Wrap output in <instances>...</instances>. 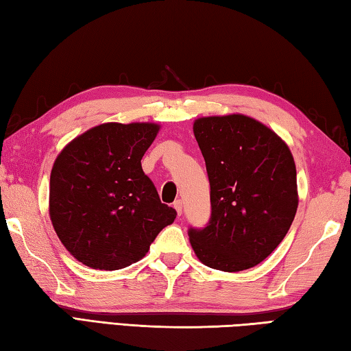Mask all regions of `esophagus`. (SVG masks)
I'll return each mask as SVG.
<instances>
[{
  "label": "esophagus",
  "mask_w": 351,
  "mask_h": 351,
  "mask_svg": "<svg viewBox=\"0 0 351 351\" xmlns=\"http://www.w3.org/2000/svg\"><path fill=\"white\" fill-rule=\"evenodd\" d=\"M174 208H176V211H177V214H182V210H183V204H182V200L179 199V200H176L174 202Z\"/></svg>",
  "instance_id": "esophagus-1"
}]
</instances>
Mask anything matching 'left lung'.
I'll return each mask as SVG.
<instances>
[{"instance_id":"8db88e82","label":"left lung","mask_w":351,"mask_h":351,"mask_svg":"<svg viewBox=\"0 0 351 351\" xmlns=\"http://www.w3.org/2000/svg\"><path fill=\"white\" fill-rule=\"evenodd\" d=\"M194 135L211 188L210 220L188 230L194 253L214 269H248L278 248L296 216L291 152L271 129L241 114L199 119Z\"/></svg>"}]
</instances>
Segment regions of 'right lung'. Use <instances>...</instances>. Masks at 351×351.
<instances>
[{
	"mask_svg": "<svg viewBox=\"0 0 351 351\" xmlns=\"http://www.w3.org/2000/svg\"><path fill=\"white\" fill-rule=\"evenodd\" d=\"M157 132L152 123H104L71 141L55 160L49 191L53 230L86 267H129L174 222L176 210L160 202L141 168Z\"/></svg>",
	"mask_w": 351,
	"mask_h": 351,
	"instance_id": "right-lung-1",
	"label": "right lung"
}]
</instances>
